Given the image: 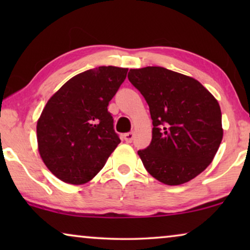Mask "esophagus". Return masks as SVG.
I'll list each match as a JSON object with an SVG mask.
<instances>
[{
  "label": "esophagus",
  "mask_w": 250,
  "mask_h": 250,
  "mask_svg": "<svg viewBox=\"0 0 250 250\" xmlns=\"http://www.w3.org/2000/svg\"><path fill=\"white\" fill-rule=\"evenodd\" d=\"M123 138H124V140H125V141L127 142V143H131V142L133 141V139H134V133H133V132L125 133Z\"/></svg>",
  "instance_id": "1"
}]
</instances>
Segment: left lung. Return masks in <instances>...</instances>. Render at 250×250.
Masks as SVG:
<instances>
[{
	"mask_svg": "<svg viewBox=\"0 0 250 250\" xmlns=\"http://www.w3.org/2000/svg\"><path fill=\"white\" fill-rule=\"evenodd\" d=\"M145 97L152 140L139 150L150 175L167 186L187 183L209 166L223 139L220 104L194 78L163 67L129 69Z\"/></svg>",
	"mask_w": 250,
	"mask_h": 250,
	"instance_id": "8db88e82",
	"label": "left lung"
}]
</instances>
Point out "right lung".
<instances>
[{
    "label": "right lung",
    "mask_w": 250,
    "mask_h": 250,
    "mask_svg": "<svg viewBox=\"0 0 250 250\" xmlns=\"http://www.w3.org/2000/svg\"><path fill=\"white\" fill-rule=\"evenodd\" d=\"M127 68L102 66L66 82L44 107L36 125L37 148L47 169L64 183H87L121 143L109 101Z\"/></svg>",
    "instance_id": "obj_1"
}]
</instances>
